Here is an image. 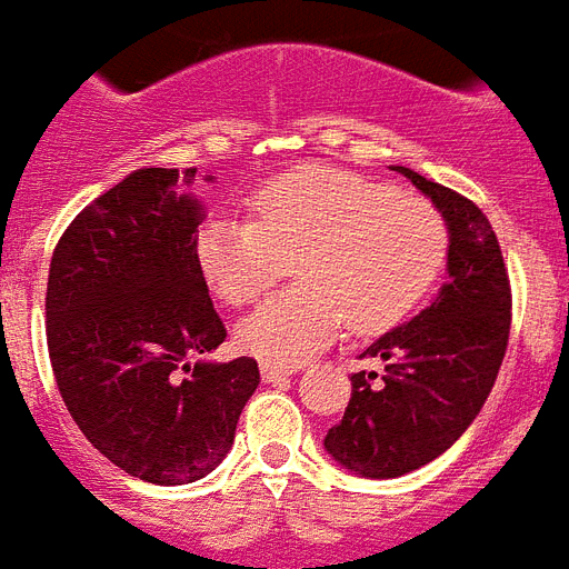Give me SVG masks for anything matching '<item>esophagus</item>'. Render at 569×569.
<instances>
[{
    "label": "esophagus",
    "mask_w": 569,
    "mask_h": 569,
    "mask_svg": "<svg viewBox=\"0 0 569 569\" xmlns=\"http://www.w3.org/2000/svg\"><path fill=\"white\" fill-rule=\"evenodd\" d=\"M260 373H262V381L274 385V381H283V379H289L292 373H298V367H280V365H269V361H262Z\"/></svg>",
    "instance_id": "obj_1"
}]
</instances>
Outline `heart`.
Instances as JSON below:
<instances>
[{"label": "heart", "mask_w": 569, "mask_h": 569, "mask_svg": "<svg viewBox=\"0 0 569 569\" xmlns=\"http://www.w3.org/2000/svg\"><path fill=\"white\" fill-rule=\"evenodd\" d=\"M251 219H211L196 257L228 303H248L292 271L298 283L262 300L237 327V343L292 367L347 327L376 336L399 323L439 277L446 222L428 199L336 167H303L269 181Z\"/></svg>", "instance_id": "heart-1"}]
</instances>
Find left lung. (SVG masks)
Returning <instances> with one entry per match:
<instances>
[{"label": "left lung", "mask_w": 569, "mask_h": 569, "mask_svg": "<svg viewBox=\"0 0 569 569\" xmlns=\"http://www.w3.org/2000/svg\"><path fill=\"white\" fill-rule=\"evenodd\" d=\"M433 202L448 228V262L437 298L361 356L385 373L352 376L350 405L329 428L327 455L370 480L402 477L437 460L466 433L503 361L512 295L489 219L471 199L393 167Z\"/></svg>", "instance_id": "1"}]
</instances>
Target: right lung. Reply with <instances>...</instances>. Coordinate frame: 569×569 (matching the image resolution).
Wrapping results in <instances>:
<instances>
[{"mask_svg":"<svg viewBox=\"0 0 569 569\" xmlns=\"http://www.w3.org/2000/svg\"><path fill=\"white\" fill-rule=\"evenodd\" d=\"M193 181L196 167H141L98 196L57 242L46 292L71 419L118 469L159 486L211 475L260 385L254 358L188 361L226 341L196 257Z\"/></svg>","mask_w":569,"mask_h":569,"instance_id":"add662e5","label":"right lung"}]
</instances>
